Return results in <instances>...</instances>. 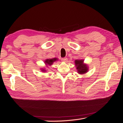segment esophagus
<instances>
[{
    "label": "esophagus",
    "mask_w": 123,
    "mask_h": 123,
    "mask_svg": "<svg viewBox=\"0 0 123 123\" xmlns=\"http://www.w3.org/2000/svg\"><path fill=\"white\" fill-rule=\"evenodd\" d=\"M61 60L63 62H67L68 60V59H67V57H63V58H62Z\"/></svg>",
    "instance_id": "34e87169"
}]
</instances>
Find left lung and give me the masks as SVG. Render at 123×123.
I'll return each mask as SVG.
<instances>
[{
	"mask_svg": "<svg viewBox=\"0 0 123 123\" xmlns=\"http://www.w3.org/2000/svg\"><path fill=\"white\" fill-rule=\"evenodd\" d=\"M83 60H76L75 61V64L77 66V69L79 74H85L88 71V68L86 64H83Z\"/></svg>",
	"mask_w": 123,
	"mask_h": 123,
	"instance_id": "left-lung-1",
	"label": "left lung"
}]
</instances>
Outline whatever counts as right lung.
I'll list each match as a JSON object with an SVG mask.
<instances>
[{"mask_svg": "<svg viewBox=\"0 0 123 123\" xmlns=\"http://www.w3.org/2000/svg\"><path fill=\"white\" fill-rule=\"evenodd\" d=\"M57 59L56 58H53V59H47L45 60V63L46 65H49V66H51L52 64H53V62L54 61H56ZM43 72H45V70L44 69L42 70Z\"/></svg>", "mask_w": 123, "mask_h": 123, "instance_id": "1", "label": "right lung"}]
</instances>
